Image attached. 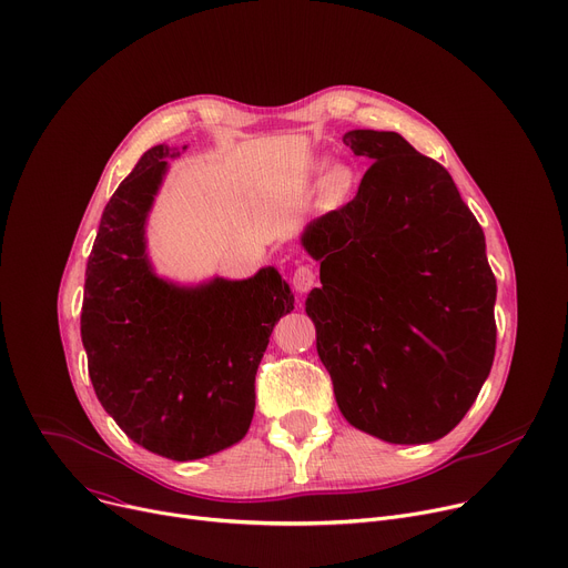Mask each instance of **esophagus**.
Masks as SVG:
<instances>
[{
  "mask_svg": "<svg viewBox=\"0 0 568 568\" xmlns=\"http://www.w3.org/2000/svg\"><path fill=\"white\" fill-rule=\"evenodd\" d=\"M291 284L297 293H307L316 284V273L310 266H297L291 277Z\"/></svg>",
  "mask_w": 568,
  "mask_h": 568,
  "instance_id": "obj_1",
  "label": "esophagus"
}]
</instances>
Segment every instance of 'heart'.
I'll use <instances>...</instances> for the list:
<instances>
[{
  "mask_svg": "<svg viewBox=\"0 0 568 568\" xmlns=\"http://www.w3.org/2000/svg\"><path fill=\"white\" fill-rule=\"evenodd\" d=\"M325 170H327V165H321V172H325ZM329 182H332L334 186H345V182H347V174H345V170L336 168L334 172H329Z\"/></svg>",
  "mask_w": 568,
  "mask_h": 568,
  "instance_id": "1",
  "label": "heart"
}]
</instances>
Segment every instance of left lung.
Listing matches in <instances>:
<instances>
[{
  "mask_svg": "<svg viewBox=\"0 0 568 568\" xmlns=\"http://www.w3.org/2000/svg\"><path fill=\"white\" fill-rule=\"evenodd\" d=\"M371 159L353 202L304 227L321 288L304 302L341 414L388 444L446 436L496 353V277L448 170L396 132L353 129Z\"/></svg>",
  "mask_w": 568,
  "mask_h": 568,
  "instance_id": "left-lung-1",
  "label": "left lung"
}]
</instances>
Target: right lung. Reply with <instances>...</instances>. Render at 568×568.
I'll use <instances>...</instances> for the list:
<instances>
[{
  "label": "right lung",
  "mask_w": 568,
  "mask_h": 568,
  "mask_svg": "<svg viewBox=\"0 0 568 568\" xmlns=\"http://www.w3.org/2000/svg\"><path fill=\"white\" fill-rule=\"evenodd\" d=\"M148 150L109 200L85 266L81 341L98 400L134 444L191 462L239 444L254 375L293 293L275 266L247 280L180 284L148 252V217L170 159Z\"/></svg>",
  "instance_id": "1"
}]
</instances>
